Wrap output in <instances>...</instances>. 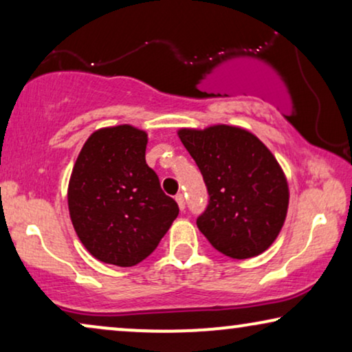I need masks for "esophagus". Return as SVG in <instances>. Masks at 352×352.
<instances>
[{
    "instance_id": "esophagus-1",
    "label": "esophagus",
    "mask_w": 352,
    "mask_h": 352,
    "mask_svg": "<svg viewBox=\"0 0 352 352\" xmlns=\"http://www.w3.org/2000/svg\"><path fill=\"white\" fill-rule=\"evenodd\" d=\"M175 199H176V201H177V205H179L181 211L184 210V208H186V200H184V195H182V194H177V195L175 197Z\"/></svg>"
}]
</instances>
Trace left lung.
Masks as SVG:
<instances>
[{
	"label": "left lung",
	"instance_id": "1",
	"mask_svg": "<svg viewBox=\"0 0 352 352\" xmlns=\"http://www.w3.org/2000/svg\"><path fill=\"white\" fill-rule=\"evenodd\" d=\"M208 190L200 232L226 256L253 258L271 247L288 208V184L276 157L247 129L216 124L179 129Z\"/></svg>",
	"mask_w": 352,
	"mask_h": 352
}]
</instances>
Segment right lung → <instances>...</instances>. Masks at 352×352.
Returning <instances> with one entry per match:
<instances>
[{
    "label": "right lung",
    "instance_id": "right-lung-1",
    "mask_svg": "<svg viewBox=\"0 0 352 352\" xmlns=\"http://www.w3.org/2000/svg\"><path fill=\"white\" fill-rule=\"evenodd\" d=\"M147 134L120 124L94 131L69 182L75 232L99 261L129 267L146 259L173 221L177 204L146 163Z\"/></svg>",
    "mask_w": 352,
    "mask_h": 352
}]
</instances>
